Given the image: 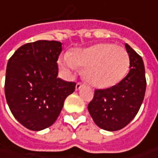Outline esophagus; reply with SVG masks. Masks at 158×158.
<instances>
[{
    "instance_id": "obj_1",
    "label": "esophagus",
    "mask_w": 158,
    "mask_h": 158,
    "mask_svg": "<svg viewBox=\"0 0 158 158\" xmlns=\"http://www.w3.org/2000/svg\"><path fill=\"white\" fill-rule=\"evenodd\" d=\"M82 86H84V84H82V83H80V82H78L77 84H76V86H75V88H76V90L78 91L79 90Z\"/></svg>"
}]
</instances>
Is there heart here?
<instances>
[{
  "mask_svg": "<svg viewBox=\"0 0 158 158\" xmlns=\"http://www.w3.org/2000/svg\"><path fill=\"white\" fill-rule=\"evenodd\" d=\"M60 68L66 72L83 70V79L91 86L110 87L126 77L130 58L124 48L112 43H98L70 52L59 59Z\"/></svg>",
  "mask_w": 158,
  "mask_h": 158,
  "instance_id": "b5f03b06",
  "label": "heart"
}]
</instances>
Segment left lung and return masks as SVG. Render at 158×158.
<instances>
[{
	"instance_id": "left-lung-1",
	"label": "left lung",
	"mask_w": 158,
	"mask_h": 158,
	"mask_svg": "<svg viewBox=\"0 0 158 158\" xmlns=\"http://www.w3.org/2000/svg\"><path fill=\"white\" fill-rule=\"evenodd\" d=\"M130 71L118 84L94 91L87 109L94 122L106 131H118L127 126L138 113L146 91L145 68L141 56L128 44Z\"/></svg>"
}]
</instances>
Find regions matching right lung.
Here are the masks:
<instances>
[{"label": "right lung", "instance_id": "add662e5", "mask_svg": "<svg viewBox=\"0 0 158 158\" xmlns=\"http://www.w3.org/2000/svg\"><path fill=\"white\" fill-rule=\"evenodd\" d=\"M61 52L59 41L37 40L21 46L8 62L6 100L15 118L27 129L52 126L75 90L76 83L57 78Z\"/></svg>", "mask_w": 158, "mask_h": 158}]
</instances>
